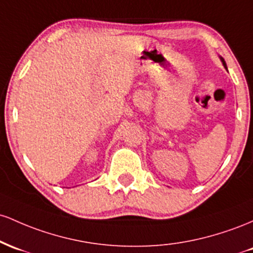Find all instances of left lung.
<instances>
[{"mask_svg": "<svg viewBox=\"0 0 253 253\" xmlns=\"http://www.w3.org/2000/svg\"><path fill=\"white\" fill-rule=\"evenodd\" d=\"M220 59H221V62H222L223 67H225V68H226V69H227V65H226V62H225V59H223L222 57H220Z\"/></svg>", "mask_w": 253, "mask_h": 253, "instance_id": "8db88e82", "label": "left lung"}]
</instances>
